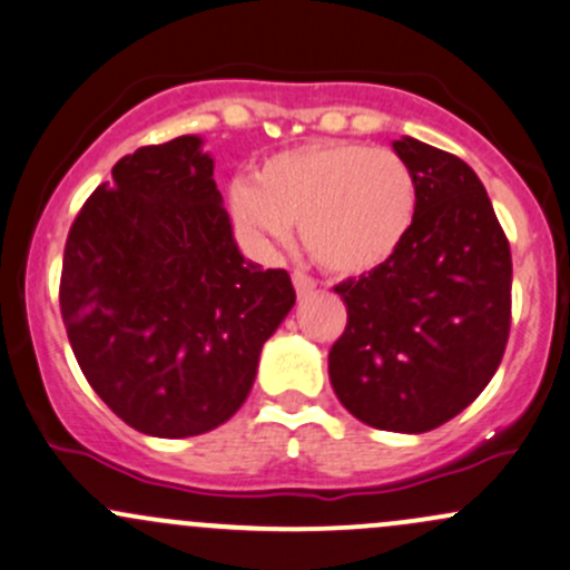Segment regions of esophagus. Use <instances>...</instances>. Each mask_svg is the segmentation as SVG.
Returning <instances> with one entry per match:
<instances>
[{"mask_svg": "<svg viewBox=\"0 0 570 570\" xmlns=\"http://www.w3.org/2000/svg\"><path fill=\"white\" fill-rule=\"evenodd\" d=\"M292 284H295V292H297V297H305V295H311V292L316 289L314 278H311L308 273H303V269H295V273H292Z\"/></svg>", "mask_w": 570, "mask_h": 570, "instance_id": "1", "label": "esophagus"}]
</instances>
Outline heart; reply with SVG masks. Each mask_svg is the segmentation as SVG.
<instances>
[{
  "label": "heart",
  "mask_w": 570,
  "mask_h": 570,
  "mask_svg": "<svg viewBox=\"0 0 570 570\" xmlns=\"http://www.w3.org/2000/svg\"><path fill=\"white\" fill-rule=\"evenodd\" d=\"M232 215L259 250L284 248L301 224L305 254L333 275L391 262L417 215V179L393 149L320 141L273 155L254 183L232 185Z\"/></svg>",
  "instance_id": "heart-1"
}]
</instances>
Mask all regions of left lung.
<instances>
[{
	"label": "left lung",
	"instance_id": "obj_1",
	"mask_svg": "<svg viewBox=\"0 0 570 570\" xmlns=\"http://www.w3.org/2000/svg\"><path fill=\"white\" fill-rule=\"evenodd\" d=\"M417 215L391 262L335 286L346 327L327 371L365 426L423 434L481 395L511 331V245L456 155L404 136Z\"/></svg>",
	"mask_w": 570,
	"mask_h": 570
}]
</instances>
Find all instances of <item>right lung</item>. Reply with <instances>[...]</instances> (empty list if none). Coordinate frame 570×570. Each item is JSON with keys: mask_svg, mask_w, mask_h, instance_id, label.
Returning <instances> with one entry per match:
<instances>
[{"mask_svg": "<svg viewBox=\"0 0 570 570\" xmlns=\"http://www.w3.org/2000/svg\"><path fill=\"white\" fill-rule=\"evenodd\" d=\"M199 136L136 149L65 243L59 308L92 391L149 436L213 431L248 399L295 305L286 269L239 254Z\"/></svg>", "mask_w": 570, "mask_h": 570, "instance_id": "add662e5", "label": "right lung"}]
</instances>
